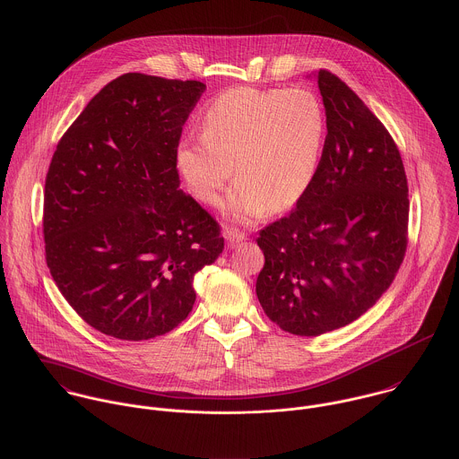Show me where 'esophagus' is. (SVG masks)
I'll list each match as a JSON object with an SVG mask.
<instances>
[{"label": "esophagus", "instance_id": "1", "mask_svg": "<svg viewBox=\"0 0 459 459\" xmlns=\"http://www.w3.org/2000/svg\"><path fill=\"white\" fill-rule=\"evenodd\" d=\"M225 239H227L229 247H236V245H239L245 239V234L239 232L238 229H227L225 230Z\"/></svg>", "mask_w": 459, "mask_h": 459}]
</instances>
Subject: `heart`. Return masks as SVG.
<instances>
[{
    "label": "heart",
    "mask_w": 459,
    "mask_h": 459,
    "mask_svg": "<svg viewBox=\"0 0 459 459\" xmlns=\"http://www.w3.org/2000/svg\"><path fill=\"white\" fill-rule=\"evenodd\" d=\"M202 136H187L176 167L187 191L218 207L234 169L229 200L236 220L296 205L312 183L326 136L321 99L307 89L236 87L216 95L202 115Z\"/></svg>",
    "instance_id": "heart-1"
}]
</instances>
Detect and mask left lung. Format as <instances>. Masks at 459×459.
Returning <instances> with one entry per match:
<instances>
[{
	"instance_id": "obj_1",
	"label": "left lung",
	"mask_w": 459,
	"mask_h": 459,
	"mask_svg": "<svg viewBox=\"0 0 459 459\" xmlns=\"http://www.w3.org/2000/svg\"><path fill=\"white\" fill-rule=\"evenodd\" d=\"M326 111L317 172L296 207L259 232L255 292L283 332L342 328L381 298L408 245V183L395 142L364 100L321 69Z\"/></svg>"
}]
</instances>
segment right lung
<instances>
[{
  "instance_id": "add662e5",
  "label": "right lung",
  "mask_w": 459,
  "mask_h": 459,
  "mask_svg": "<svg viewBox=\"0 0 459 459\" xmlns=\"http://www.w3.org/2000/svg\"><path fill=\"white\" fill-rule=\"evenodd\" d=\"M205 85L127 73L65 131L44 193L46 263L104 335L149 341L179 326L193 278L223 252L218 221L183 189L176 151Z\"/></svg>"
}]
</instances>
